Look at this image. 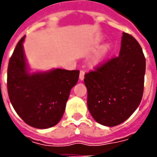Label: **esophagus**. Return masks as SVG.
Listing matches in <instances>:
<instances>
[{"mask_svg": "<svg viewBox=\"0 0 157 157\" xmlns=\"http://www.w3.org/2000/svg\"><path fill=\"white\" fill-rule=\"evenodd\" d=\"M84 75H85V72H84V71H80V75H79V79H80L81 81H83V80H84Z\"/></svg>", "mask_w": 157, "mask_h": 157, "instance_id": "1", "label": "esophagus"}]
</instances>
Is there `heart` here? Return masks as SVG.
<instances>
[{"instance_id": "obj_1", "label": "heart", "mask_w": 157, "mask_h": 157, "mask_svg": "<svg viewBox=\"0 0 157 157\" xmlns=\"http://www.w3.org/2000/svg\"><path fill=\"white\" fill-rule=\"evenodd\" d=\"M110 50H111V45L109 44H105L104 45H102V48H100L96 58L94 59V60L92 62V64L94 65H98L99 64H101L103 61V59H105L106 56L109 55Z\"/></svg>"}]
</instances>
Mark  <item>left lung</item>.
<instances>
[{
  "label": "left lung",
  "instance_id": "obj_1",
  "mask_svg": "<svg viewBox=\"0 0 157 157\" xmlns=\"http://www.w3.org/2000/svg\"><path fill=\"white\" fill-rule=\"evenodd\" d=\"M145 59L133 36L123 33L119 55L85 75L87 107L98 124L113 127L132 115L144 91Z\"/></svg>",
  "mask_w": 157,
  "mask_h": 157
}]
</instances>
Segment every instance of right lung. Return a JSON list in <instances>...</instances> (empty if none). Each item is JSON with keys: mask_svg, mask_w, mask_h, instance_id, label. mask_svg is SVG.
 <instances>
[{"mask_svg": "<svg viewBox=\"0 0 157 157\" xmlns=\"http://www.w3.org/2000/svg\"><path fill=\"white\" fill-rule=\"evenodd\" d=\"M25 37L17 43L9 60V98L27 124L42 129L51 128L61 119L71 90L78 82L80 71L52 69L31 72L23 49Z\"/></svg>", "mask_w": 157, "mask_h": 157, "instance_id": "1", "label": "right lung"}]
</instances>
